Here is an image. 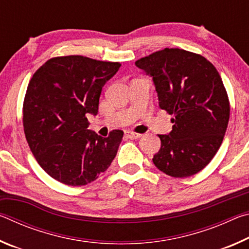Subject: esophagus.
<instances>
[{
    "mask_svg": "<svg viewBox=\"0 0 249 249\" xmlns=\"http://www.w3.org/2000/svg\"><path fill=\"white\" fill-rule=\"evenodd\" d=\"M126 136L130 138V140H137V138H140L142 136V134L134 133V132H126Z\"/></svg>",
    "mask_w": 249,
    "mask_h": 249,
    "instance_id": "1",
    "label": "esophagus"
}]
</instances>
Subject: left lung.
<instances>
[{"mask_svg": "<svg viewBox=\"0 0 249 249\" xmlns=\"http://www.w3.org/2000/svg\"><path fill=\"white\" fill-rule=\"evenodd\" d=\"M153 77L159 107L174 116L172 130L158 135L153 161L175 178L197 174L213 159L230 120V101L220 73L208 59L188 50L165 48L138 59Z\"/></svg>", "mask_w": 249, "mask_h": 249, "instance_id": "1", "label": "left lung"}]
</instances>
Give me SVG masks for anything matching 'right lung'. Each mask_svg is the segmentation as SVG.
Instances as JSON below:
<instances>
[{
	"instance_id": "right-lung-1",
	"label": "right lung",
	"mask_w": 249,
	"mask_h": 249,
	"mask_svg": "<svg viewBox=\"0 0 249 249\" xmlns=\"http://www.w3.org/2000/svg\"><path fill=\"white\" fill-rule=\"evenodd\" d=\"M120 62L79 54L53 57L34 73L23 104V126L39 166L59 182L80 187L94 181L115 158L123 130L107 137L88 129L102 87Z\"/></svg>"
}]
</instances>
